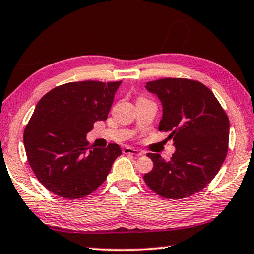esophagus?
Listing matches in <instances>:
<instances>
[{
    "label": "esophagus",
    "instance_id": "obj_1",
    "mask_svg": "<svg viewBox=\"0 0 254 254\" xmlns=\"http://www.w3.org/2000/svg\"><path fill=\"white\" fill-rule=\"evenodd\" d=\"M123 153H124V154H132V156H135V157L142 156V152L139 151V150H136V149L130 148V147L124 148V149H123Z\"/></svg>",
    "mask_w": 254,
    "mask_h": 254
}]
</instances>
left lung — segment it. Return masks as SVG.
Here are the masks:
<instances>
[{
	"instance_id": "obj_1",
	"label": "left lung",
	"mask_w": 254,
	"mask_h": 254,
	"mask_svg": "<svg viewBox=\"0 0 254 254\" xmlns=\"http://www.w3.org/2000/svg\"><path fill=\"white\" fill-rule=\"evenodd\" d=\"M145 88L162 104L159 131L170 132L176 151L170 160L148 153L153 169L143 176L159 196L182 199L212 182L229 150L230 121L213 92L197 80L162 78Z\"/></svg>"
}]
</instances>
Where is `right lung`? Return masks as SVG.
I'll use <instances>...</instances> for the list:
<instances>
[{
  "label": "right lung",
  "instance_id": "obj_1",
  "mask_svg": "<svg viewBox=\"0 0 254 254\" xmlns=\"http://www.w3.org/2000/svg\"><path fill=\"white\" fill-rule=\"evenodd\" d=\"M122 81L85 80L51 89L36 106L23 142L38 180L55 195L83 198L105 182L121 148L91 149L86 134L105 121Z\"/></svg>",
  "mask_w": 254,
  "mask_h": 254
}]
</instances>
